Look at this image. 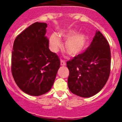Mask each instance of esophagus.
<instances>
[{
    "mask_svg": "<svg viewBox=\"0 0 122 122\" xmlns=\"http://www.w3.org/2000/svg\"><path fill=\"white\" fill-rule=\"evenodd\" d=\"M60 65H62V66H65V65H66V63H65V61L63 60H60Z\"/></svg>",
    "mask_w": 122,
    "mask_h": 122,
    "instance_id": "obj_1",
    "label": "esophagus"
}]
</instances>
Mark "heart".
Here are the masks:
<instances>
[{"mask_svg":"<svg viewBox=\"0 0 122 122\" xmlns=\"http://www.w3.org/2000/svg\"><path fill=\"white\" fill-rule=\"evenodd\" d=\"M65 40V49L70 56L75 57L82 54L87 49L89 38L84 33H77L74 29H68L58 33L57 36L52 35L49 38V44L54 51H57L62 46L58 38Z\"/></svg>","mask_w":122,"mask_h":122,"instance_id":"1","label":"heart"}]
</instances>
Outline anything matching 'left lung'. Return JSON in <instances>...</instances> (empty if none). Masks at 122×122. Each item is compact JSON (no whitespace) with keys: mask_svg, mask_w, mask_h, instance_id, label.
Masks as SVG:
<instances>
[{"mask_svg":"<svg viewBox=\"0 0 122 122\" xmlns=\"http://www.w3.org/2000/svg\"><path fill=\"white\" fill-rule=\"evenodd\" d=\"M111 54L108 41L97 31L91 44L82 54L66 62L68 88L84 98L98 93L107 82L111 71Z\"/></svg>","mask_w":122,"mask_h":122,"instance_id":"8db88e82","label":"left lung"}]
</instances>
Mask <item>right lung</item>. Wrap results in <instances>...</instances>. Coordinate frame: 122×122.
<instances>
[{
    "instance_id": "1",
    "label": "right lung",
    "mask_w": 122,
    "mask_h": 122,
    "mask_svg": "<svg viewBox=\"0 0 122 122\" xmlns=\"http://www.w3.org/2000/svg\"><path fill=\"white\" fill-rule=\"evenodd\" d=\"M47 24L36 22L16 36L11 54V73L25 93L40 96L53 86L60 68L59 56L49 49Z\"/></svg>"
}]
</instances>
